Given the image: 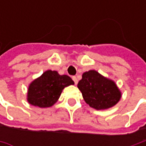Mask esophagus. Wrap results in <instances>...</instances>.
I'll list each match as a JSON object with an SVG mask.
<instances>
[{
    "instance_id": "34e87169",
    "label": "esophagus",
    "mask_w": 146,
    "mask_h": 146,
    "mask_svg": "<svg viewBox=\"0 0 146 146\" xmlns=\"http://www.w3.org/2000/svg\"><path fill=\"white\" fill-rule=\"evenodd\" d=\"M72 80L75 82V84H78V80H77V78H76V76H73V77H72Z\"/></svg>"
}]
</instances>
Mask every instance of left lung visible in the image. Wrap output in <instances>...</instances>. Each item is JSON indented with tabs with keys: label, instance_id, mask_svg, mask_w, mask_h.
<instances>
[{
	"label": "left lung",
	"instance_id": "left-lung-1",
	"mask_svg": "<svg viewBox=\"0 0 146 146\" xmlns=\"http://www.w3.org/2000/svg\"><path fill=\"white\" fill-rule=\"evenodd\" d=\"M77 87L82 93L85 102L98 110L113 107L122 97L115 82L95 70L84 72Z\"/></svg>",
	"mask_w": 146,
	"mask_h": 146
}]
</instances>
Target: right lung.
<instances>
[{"label":"right lung","instance_id":"obj_1","mask_svg":"<svg viewBox=\"0 0 146 146\" xmlns=\"http://www.w3.org/2000/svg\"><path fill=\"white\" fill-rule=\"evenodd\" d=\"M75 83L70 76L48 70L31 81L27 88V101L40 108L51 107L56 103L65 88Z\"/></svg>","mask_w":146,"mask_h":146}]
</instances>
